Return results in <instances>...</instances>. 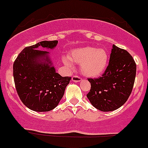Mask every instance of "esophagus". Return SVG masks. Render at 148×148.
Segmentation results:
<instances>
[{"label":"esophagus","instance_id":"esophagus-1","mask_svg":"<svg viewBox=\"0 0 148 148\" xmlns=\"http://www.w3.org/2000/svg\"><path fill=\"white\" fill-rule=\"evenodd\" d=\"M71 80H72L73 82H78L81 81L82 78L80 77H79V76H77V75H74L72 77V78H71Z\"/></svg>","mask_w":148,"mask_h":148}]
</instances>
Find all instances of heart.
Masks as SVG:
<instances>
[{
    "instance_id": "b5f03b06",
    "label": "heart",
    "mask_w": 148,
    "mask_h": 148,
    "mask_svg": "<svg viewBox=\"0 0 148 148\" xmlns=\"http://www.w3.org/2000/svg\"><path fill=\"white\" fill-rule=\"evenodd\" d=\"M69 58L72 62L80 64L82 73L88 77H96L103 74L108 61V56L104 49L90 46L74 50ZM70 61L67 58L64 60L66 65L71 66Z\"/></svg>"
}]
</instances>
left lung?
<instances>
[{"instance_id":"obj_1","label":"left lung","mask_w":148,"mask_h":148,"mask_svg":"<svg viewBox=\"0 0 148 148\" xmlns=\"http://www.w3.org/2000/svg\"><path fill=\"white\" fill-rule=\"evenodd\" d=\"M137 66L126 50L113 45L108 65L101 77L89 78L91 87L87 97L102 111H112L126 103L132 91Z\"/></svg>"}]
</instances>
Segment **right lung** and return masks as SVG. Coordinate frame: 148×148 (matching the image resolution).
Listing matches in <instances>:
<instances>
[{
  "label": "right lung",
  "mask_w": 148,
  "mask_h": 148,
  "mask_svg": "<svg viewBox=\"0 0 148 148\" xmlns=\"http://www.w3.org/2000/svg\"><path fill=\"white\" fill-rule=\"evenodd\" d=\"M57 40L42 41L26 47L18 54L13 66L14 83L20 100L31 110L38 112L55 108L63 97L71 77H61L56 72L47 56L49 52L41 47L53 48ZM45 56L48 63H40L37 59Z\"/></svg>",
  "instance_id": "right-lung-1"
}]
</instances>
